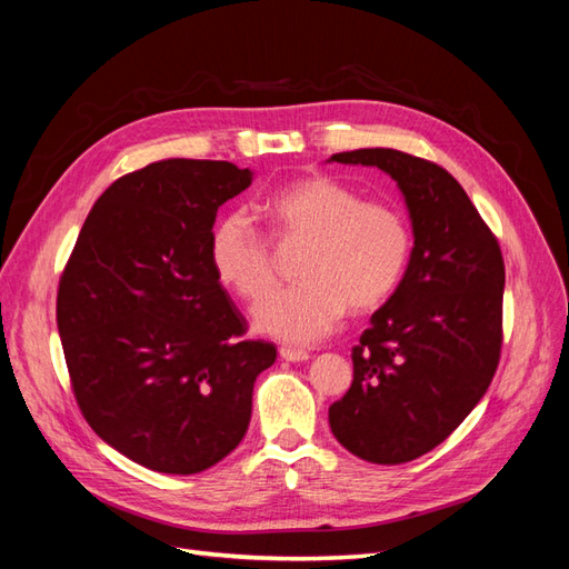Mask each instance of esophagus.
<instances>
[{"mask_svg":"<svg viewBox=\"0 0 569 569\" xmlns=\"http://www.w3.org/2000/svg\"><path fill=\"white\" fill-rule=\"evenodd\" d=\"M280 356H282L284 360H291V363H299V360H308V358H311V353H308V351H303V349H291V347H282V349H280Z\"/></svg>","mask_w":569,"mask_h":569,"instance_id":"obj_1","label":"esophagus"}]
</instances>
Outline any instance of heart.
I'll return each mask as SVG.
<instances>
[{"label": "heart", "mask_w": 569, "mask_h": 569, "mask_svg": "<svg viewBox=\"0 0 569 569\" xmlns=\"http://www.w3.org/2000/svg\"><path fill=\"white\" fill-rule=\"evenodd\" d=\"M261 209L282 244L306 242L301 282L272 291L256 306L261 332L289 343H313L347 313H370L399 284L410 256L408 220L389 201H363L353 187L327 176L289 182ZM216 278L244 301L261 299L274 282V247L251 213L232 211L211 234Z\"/></svg>", "instance_id": "obj_1"}]
</instances>
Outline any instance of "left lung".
Returning <instances> with one entry per match:
<instances>
[{"label":"left lung","mask_w":569,"mask_h":569,"mask_svg":"<svg viewBox=\"0 0 569 569\" xmlns=\"http://www.w3.org/2000/svg\"><path fill=\"white\" fill-rule=\"evenodd\" d=\"M399 182L416 232L401 284L351 349L353 382L330 406L337 441L377 465L429 453L487 393L503 347L501 244L460 182L399 149L335 153Z\"/></svg>","instance_id":"8db88e82"}]
</instances>
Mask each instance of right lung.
<instances>
[{
  "label": "right lung",
  "mask_w": 569,
  "mask_h": 569,
  "mask_svg": "<svg viewBox=\"0 0 569 569\" xmlns=\"http://www.w3.org/2000/svg\"><path fill=\"white\" fill-rule=\"evenodd\" d=\"M251 184L230 161L170 159L118 178L68 256L57 325L82 418L149 470L194 475L244 439L278 358L211 266L216 213Z\"/></svg>",
  "instance_id": "1"
}]
</instances>
